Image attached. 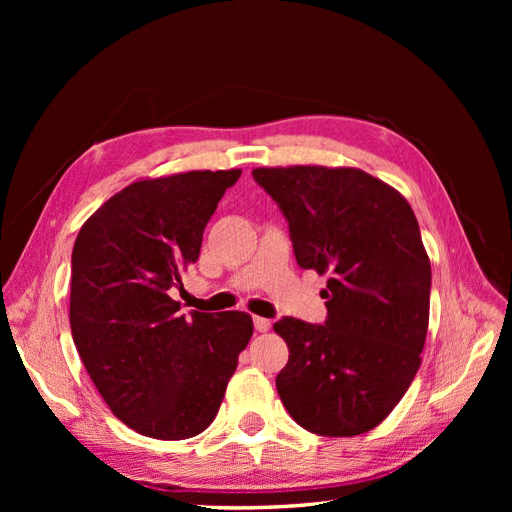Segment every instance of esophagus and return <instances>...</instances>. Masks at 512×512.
I'll list each match as a JSON object with an SVG mask.
<instances>
[{
    "label": "esophagus",
    "mask_w": 512,
    "mask_h": 512,
    "mask_svg": "<svg viewBox=\"0 0 512 512\" xmlns=\"http://www.w3.org/2000/svg\"><path fill=\"white\" fill-rule=\"evenodd\" d=\"M254 327L258 333H267L271 329V320L267 318H260V316H254Z\"/></svg>",
    "instance_id": "esophagus-1"
}]
</instances>
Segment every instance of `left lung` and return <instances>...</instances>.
I'll return each mask as SVG.
<instances>
[{"label":"left lung","instance_id":"obj_1","mask_svg":"<svg viewBox=\"0 0 512 512\" xmlns=\"http://www.w3.org/2000/svg\"><path fill=\"white\" fill-rule=\"evenodd\" d=\"M280 205L299 267L329 273V318L273 324L288 350L275 386L303 429L352 438L406 395L429 324L431 265L408 200L350 166L254 168Z\"/></svg>","mask_w":512,"mask_h":512}]
</instances>
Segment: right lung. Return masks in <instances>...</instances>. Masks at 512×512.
<instances>
[{"label": "right lung", "mask_w": 512, "mask_h": 512, "mask_svg": "<svg viewBox=\"0 0 512 512\" xmlns=\"http://www.w3.org/2000/svg\"><path fill=\"white\" fill-rule=\"evenodd\" d=\"M239 175L230 168L138 179L74 241V346L106 406L141 436L185 440L205 431L254 333L250 314L185 316L170 297Z\"/></svg>", "instance_id": "obj_1"}]
</instances>
